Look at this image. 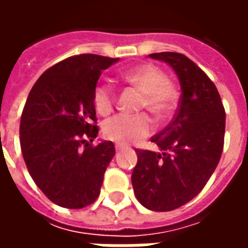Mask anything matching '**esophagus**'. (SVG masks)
Segmentation results:
<instances>
[{
	"mask_svg": "<svg viewBox=\"0 0 248 248\" xmlns=\"http://www.w3.org/2000/svg\"><path fill=\"white\" fill-rule=\"evenodd\" d=\"M124 145H119V143H117V145H115V150H117V151L124 150Z\"/></svg>",
	"mask_w": 248,
	"mask_h": 248,
	"instance_id": "esophagus-1",
	"label": "esophagus"
}]
</instances>
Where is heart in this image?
Here are the masks:
<instances>
[{
    "instance_id": "obj_1",
    "label": "heart",
    "mask_w": 248,
    "mask_h": 248,
    "mask_svg": "<svg viewBox=\"0 0 248 248\" xmlns=\"http://www.w3.org/2000/svg\"><path fill=\"white\" fill-rule=\"evenodd\" d=\"M122 79L143 94L142 108H146L156 118H166L171 113L177 92L166 74L156 66L142 65L122 73ZM114 90L108 83H101L94 89L93 102L98 113L106 115L113 110ZM153 131V124L145 114L124 115L119 114L108 119L103 124V134L121 145L135 143Z\"/></svg>"
}]
</instances>
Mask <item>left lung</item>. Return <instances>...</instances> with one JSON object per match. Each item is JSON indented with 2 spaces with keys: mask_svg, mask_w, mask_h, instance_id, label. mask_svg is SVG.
Listing matches in <instances>:
<instances>
[{
  "mask_svg": "<svg viewBox=\"0 0 248 248\" xmlns=\"http://www.w3.org/2000/svg\"><path fill=\"white\" fill-rule=\"evenodd\" d=\"M149 57L171 67L182 95L171 124L151 138L161 153L135 150L131 183L142 206L171 211L197 197L218 166L226 114L215 85L191 60L171 51Z\"/></svg>",
  "mask_w": 248,
  "mask_h": 248,
  "instance_id": "8db88e82",
  "label": "left lung"
}]
</instances>
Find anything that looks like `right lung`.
<instances>
[{
	"label": "right lung",
	"instance_id": "add662e5",
	"mask_svg": "<svg viewBox=\"0 0 248 248\" xmlns=\"http://www.w3.org/2000/svg\"><path fill=\"white\" fill-rule=\"evenodd\" d=\"M119 58L81 54L42 74L30 90L19 140L30 177L51 202L66 208L92 204L115 154L113 142L97 138L94 89L101 73Z\"/></svg>",
	"mask_w": 248,
	"mask_h": 248
}]
</instances>
